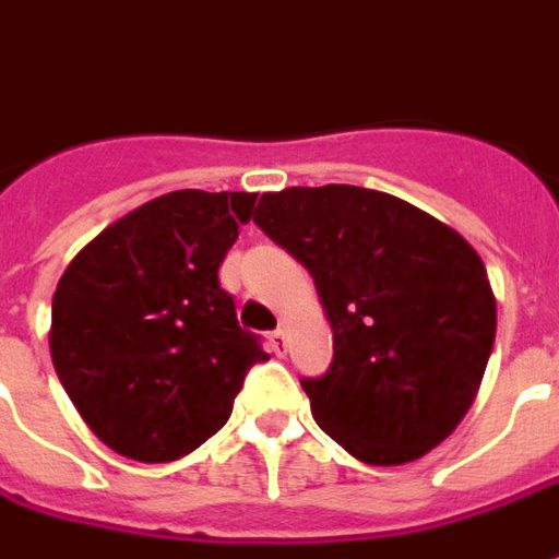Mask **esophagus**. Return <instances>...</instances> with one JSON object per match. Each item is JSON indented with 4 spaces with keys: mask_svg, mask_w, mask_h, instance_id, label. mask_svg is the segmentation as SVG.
Returning a JSON list of instances; mask_svg holds the SVG:
<instances>
[{
    "mask_svg": "<svg viewBox=\"0 0 559 559\" xmlns=\"http://www.w3.org/2000/svg\"><path fill=\"white\" fill-rule=\"evenodd\" d=\"M269 347H272L275 356H284V353H287V332H284V329H275V332L269 335Z\"/></svg>",
    "mask_w": 559,
    "mask_h": 559,
    "instance_id": "esophagus-1",
    "label": "esophagus"
}]
</instances>
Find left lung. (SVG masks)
<instances>
[{
	"label": "left lung",
	"mask_w": 559,
	"mask_h": 559,
	"mask_svg": "<svg viewBox=\"0 0 559 559\" xmlns=\"http://www.w3.org/2000/svg\"><path fill=\"white\" fill-rule=\"evenodd\" d=\"M254 224L311 272L332 323L329 371L302 377L317 425L377 467L443 443L476 399L497 332L467 239L356 185L263 194Z\"/></svg>",
	"instance_id": "8db88e82"
}]
</instances>
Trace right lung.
Returning <instances> with one entry per match:
<instances>
[{"instance_id":"right-lung-1","label":"right lung","mask_w":559,"mask_h":559,"mask_svg":"<svg viewBox=\"0 0 559 559\" xmlns=\"http://www.w3.org/2000/svg\"><path fill=\"white\" fill-rule=\"evenodd\" d=\"M257 194L170 191L80 251L53 296L50 356L95 437L143 464L194 452L269 356L218 266Z\"/></svg>"}]
</instances>
